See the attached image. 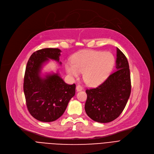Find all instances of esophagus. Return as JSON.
Masks as SVG:
<instances>
[{"mask_svg": "<svg viewBox=\"0 0 154 154\" xmlns=\"http://www.w3.org/2000/svg\"><path fill=\"white\" fill-rule=\"evenodd\" d=\"M82 89H83V88H82V87L81 85H77L76 86V90H77V92H79V91H82Z\"/></svg>", "mask_w": 154, "mask_h": 154, "instance_id": "obj_1", "label": "esophagus"}]
</instances>
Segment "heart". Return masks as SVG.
Here are the masks:
<instances>
[{
  "label": "heart",
  "instance_id": "b5f03b06",
  "mask_svg": "<svg viewBox=\"0 0 154 154\" xmlns=\"http://www.w3.org/2000/svg\"><path fill=\"white\" fill-rule=\"evenodd\" d=\"M115 58L109 52L85 51L75 55L72 62L65 63V70L71 77L83 72V79L88 85L96 86L103 82L114 66Z\"/></svg>",
  "mask_w": 154,
  "mask_h": 154
}]
</instances>
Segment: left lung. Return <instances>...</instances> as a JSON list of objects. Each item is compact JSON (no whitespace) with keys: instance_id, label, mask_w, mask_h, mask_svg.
Returning <instances> with one entry per match:
<instances>
[{"instance_id":"obj_1","label":"left lung","mask_w":154,"mask_h":154,"mask_svg":"<svg viewBox=\"0 0 154 154\" xmlns=\"http://www.w3.org/2000/svg\"><path fill=\"white\" fill-rule=\"evenodd\" d=\"M116 70L97 87L85 91V110L95 122L108 123L116 119L124 110L131 92L128 62L117 48Z\"/></svg>"}]
</instances>
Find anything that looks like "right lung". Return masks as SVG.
Segmentation results:
<instances>
[{
	"mask_svg": "<svg viewBox=\"0 0 154 154\" xmlns=\"http://www.w3.org/2000/svg\"><path fill=\"white\" fill-rule=\"evenodd\" d=\"M60 52L59 48H42L32 54L27 63L23 80L27 107L30 115L41 122H53L61 117L75 94V84H67L58 73L44 77L40 75L49 59L59 62Z\"/></svg>",
	"mask_w": 154,
	"mask_h": 154,
	"instance_id": "add662e5",
	"label": "right lung"
}]
</instances>
